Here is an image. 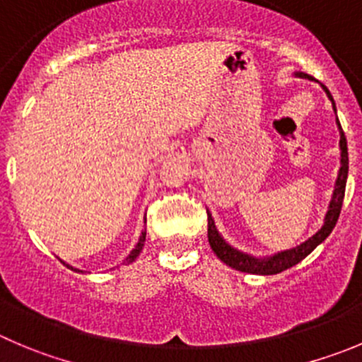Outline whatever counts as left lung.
<instances>
[{"mask_svg": "<svg viewBox=\"0 0 362 362\" xmlns=\"http://www.w3.org/2000/svg\"><path fill=\"white\" fill-rule=\"evenodd\" d=\"M296 76H298V78L314 80L313 76H309V74L305 73H296ZM322 89L325 90L329 100L332 101L334 112H336V103H334V98L332 94H330V90L327 89L323 83H322ZM337 127H339V135H341V139H339L341 168H339V173H337L336 187H334L332 200H330L329 211H327L325 214V223H323V227L320 228L313 238H309L305 243L295 246V248L284 250V252L275 253V255H269V257L259 259V257H253V255H248V253L245 252H239V250H235L234 246L228 245V243L221 238V234H219L218 228H216L211 212L207 211L209 245H211L212 252L218 255L219 261H223L227 266H230V268L238 269V272L253 273V275H276V273L284 272V269H288V268H293V266L298 264L300 261H303V259H305L307 255L316 248V246L322 245V243L329 238L332 228L336 227L341 207H343L344 187H346V177H349V148H346V137H344V132L343 128H341L339 121H337Z\"/></svg>", "mask_w": 362, "mask_h": 362, "instance_id": "left-lung-1", "label": "left lung"}]
</instances>
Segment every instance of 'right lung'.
Segmentation results:
<instances>
[{"label": "right lung", "instance_id": "add662e5", "mask_svg": "<svg viewBox=\"0 0 362 362\" xmlns=\"http://www.w3.org/2000/svg\"><path fill=\"white\" fill-rule=\"evenodd\" d=\"M144 241H146V230H143L141 232V238H139V243H137V245H135V248L132 250L130 252V255H128L127 259H124V262H134L135 259L139 257V253H141V250H143V246H144ZM64 264H66V262H64ZM67 268H71L73 269V272H78V273H83L82 269H78V268H73V266H69V264H66Z\"/></svg>", "mask_w": 362, "mask_h": 362}]
</instances>
